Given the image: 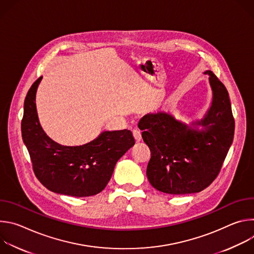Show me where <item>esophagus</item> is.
Instances as JSON below:
<instances>
[{
	"mask_svg": "<svg viewBox=\"0 0 254 254\" xmlns=\"http://www.w3.org/2000/svg\"><path fill=\"white\" fill-rule=\"evenodd\" d=\"M132 135H133V137H134V139H135L136 142H139V141L141 140V133H140L139 130L134 129V130L132 131Z\"/></svg>",
	"mask_w": 254,
	"mask_h": 254,
	"instance_id": "34e87169",
	"label": "esophagus"
}]
</instances>
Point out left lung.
<instances>
[{"instance_id": "8db88e82", "label": "left lung", "mask_w": 254, "mask_h": 254, "mask_svg": "<svg viewBox=\"0 0 254 254\" xmlns=\"http://www.w3.org/2000/svg\"><path fill=\"white\" fill-rule=\"evenodd\" d=\"M213 98L204 119L192 128L177 121L166 108L143 116L141 136L151 151L147 177L151 185L167 194L201 192L218 176L233 141L235 122L225 85L212 71Z\"/></svg>"}]
</instances>
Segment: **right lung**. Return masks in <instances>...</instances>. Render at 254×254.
Here are the masks:
<instances>
[{"label": "right lung", "mask_w": 254, "mask_h": 254, "mask_svg": "<svg viewBox=\"0 0 254 254\" xmlns=\"http://www.w3.org/2000/svg\"><path fill=\"white\" fill-rule=\"evenodd\" d=\"M42 76L30 87L24 102L21 129L35 176L48 190L73 197L100 193L110 182L117 162L133 146L130 130L103 131L94 140L66 147L52 140L40 126L36 91Z\"/></svg>", "instance_id": "1"}]
</instances>
